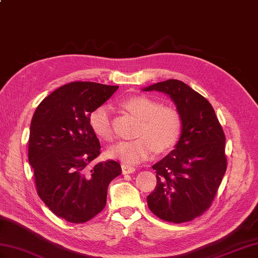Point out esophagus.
I'll return each instance as SVG.
<instances>
[{
  "mask_svg": "<svg viewBox=\"0 0 258 258\" xmlns=\"http://www.w3.org/2000/svg\"><path fill=\"white\" fill-rule=\"evenodd\" d=\"M135 172V168L132 167V166H128V165H125V164H123L122 165V173L124 175L126 174H133Z\"/></svg>",
  "mask_w": 258,
  "mask_h": 258,
  "instance_id": "34e87169",
  "label": "esophagus"
}]
</instances>
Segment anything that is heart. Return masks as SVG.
I'll list each match as a JSON object with an SVG mask.
<instances>
[{
	"instance_id": "1",
	"label": "heart",
	"mask_w": 258,
	"mask_h": 258,
	"mask_svg": "<svg viewBox=\"0 0 258 258\" xmlns=\"http://www.w3.org/2000/svg\"><path fill=\"white\" fill-rule=\"evenodd\" d=\"M124 107L141 119L138 136L134 141H122L107 150L109 158L125 165H138L154 155L155 151H166L176 143L182 132V117L172 107L147 96H134L124 102ZM90 123L94 133L104 141L113 140L112 109L102 105L92 112Z\"/></svg>"
}]
</instances>
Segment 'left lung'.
<instances>
[{
	"mask_svg": "<svg viewBox=\"0 0 258 258\" xmlns=\"http://www.w3.org/2000/svg\"><path fill=\"white\" fill-rule=\"evenodd\" d=\"M143 91L168 95L182 117L174 150L152 166L157 184L147 205L164 221L189 222L211 206L226 172L225 135L211 103L184 82L167 80Z\"/></svg>",
	"mask_w": 258,
	"mask_h": 258,
	"instance_id": "8db88e82",
	"label": "left lung"
}]
</instances>
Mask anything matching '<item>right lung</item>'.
I'll return each instance as SVG.
<instances>
[{
  "label": "right lung",
  "mask_w": 258,
  "mask_h": 258,
  "mask_svg": "<svg viewBox=\"0 0 258 258\" xmlns=\"http://www.w3.org/2000/svg\"><path fill=\"white\" fill-rule=\"evenodd\" d=\"M118 86L73 82L43 100L32 117L29 163L37 194L56 216L85 223L106 204L107 187L122 173L115 161L100 162V141L90 124L91 113Z\"/></svg>",
  "instance_id": "right-lung-1"
}]
</instances>
